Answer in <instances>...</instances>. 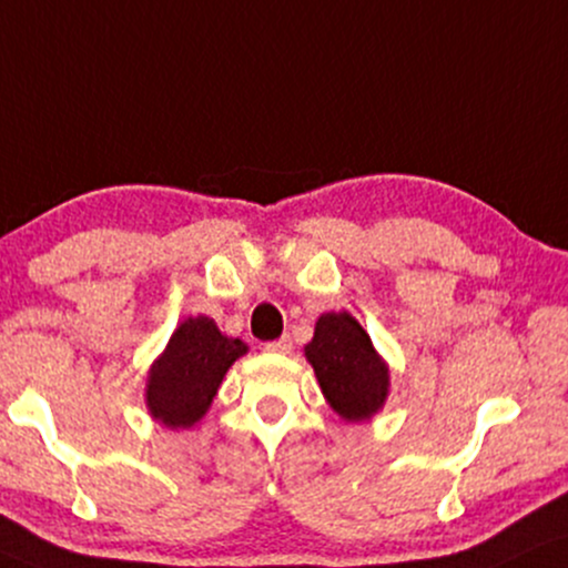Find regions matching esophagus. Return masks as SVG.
Here are the masks:
<instances>
[{
	"label": "esophagus",
	"mask_w": 568,
	"mask_h": 568,
	"mask_svg": "<svg viewBox=\"0 0 568 568\" xmlns=\"http://www.w3.org/2000/svg\"><path fill=\"white\" fill-rule=\"evenodd\" d=\"M265 349H268V353H276V355H286V353H292V339L290 337L273 339L265 345Z\"/></svg>",
	"instance_id": "1"
}]
</instances>
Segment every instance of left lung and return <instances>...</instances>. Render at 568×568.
Wrapping results in <instances>:
<instances>
[{"instance_id": "left-lung-1", "label": "left lung", "mask_w": 568, "mask_h": 568, "mask_svg": "<svg viewBox=\"0 0 568 568\" xmlns=\"http://www.w3.org/2000/svg\"><path fill=\"white\" fill-rule=\"evenodd\" d=\"M305 358L316 371L326 403L345 422H366L389 395V368L349 313H324L316 321Z\"/></svg>"}]
</instances>
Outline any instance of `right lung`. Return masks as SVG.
Returning a JSON list of instances; mask_svg holds the SVG:
<instances>
[{"label": "right lung", "mask_w": 568, "mask_h": 568, "mask_svg": "<svg viewBox=\"0 0 568 568\" xmlns=\"http://www.w3.org/2000/svg\"><path fill=\"white\" fill-rule=\"evenodd\" d=\"M244 353L247 345L221 334L213 318H186L146 376L144 397L150 416L168 429L197 424L219 395L226 371Z\"/></svg>", "instance_id": "obj_1"}]
</instances>
